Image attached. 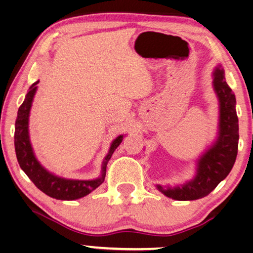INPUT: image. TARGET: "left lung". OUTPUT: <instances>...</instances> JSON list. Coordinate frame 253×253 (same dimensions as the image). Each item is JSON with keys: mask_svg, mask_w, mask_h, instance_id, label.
<instances>
[{"mask_svg": "<svg viewBox=\"0 0 253 253\" xmlns=\"http://www.w3.org/2000/svg\"><path fill=\"white\" fill-rule=\"evenodd\" d=\"M214 89L220 99V132L217 141L198 160L195 178L181 187L157 185L164 195L176 201H194L208 196L229 175L235 163L239 144V120L235 96L224 81V70L214 72Z\"/></svg>", "mask_w": 253, "mask_h": 253, "instance_id": "1", "label": "left lung"}]
</instances>
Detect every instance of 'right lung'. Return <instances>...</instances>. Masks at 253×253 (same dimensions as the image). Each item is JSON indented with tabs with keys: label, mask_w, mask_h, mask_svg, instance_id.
I'll return each instance as SVG.
<instances>
[{
	"label": "right lung",
	"mask_w": 253,
	"mask_h": 253,
	"mask_svg": "<svg viewBox=\"0 0 253 253\" xmlns=\"http://www.w3.org/2000/svg\"><path fill=\"white\" fill-rule=\"evenodd\" d=\"M39 82L33 83L29 88V92L21 106L19 107L18 118L15 120L14 131V147L18 163L22 170L32 180V183L38 187L45 195L50 196L56 200L61 201H74L88 195L90 192L96 189L103 181L106 175V165L109 163L115 149L122 142L123 135H119L111 144L109 155L103 161L102 176L94 180H73L65 179V178L52 175L39 164L33 155L30 140H29L28 132V120L29 112H30L31 103L35 96L37 84Z\"/></svg>",
	"instance_id": "obj_1"
}]
</instances>
